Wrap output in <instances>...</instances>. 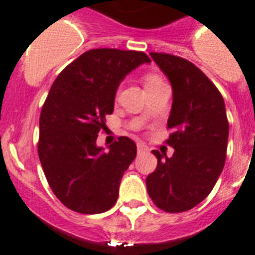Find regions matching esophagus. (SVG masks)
Here are the masks:
<instances>
[{
  "label": "esophagus",
  "instance_id": "1",
  "mask_svg": "<svg viewBox=\"0 0 255 255\" xmlns=\"http://www.w3.org/2000/svg\"><path fill=\"white\" fill-rule=\"evenodd\" d=\"M145 151H147V147H146L143 143H137V152L141 154V152H145Z\"/></svg>",
  "mask_w": 255,
  "mask_h": 255
}]
</instances>
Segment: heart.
Here are the masks:
<instances>
[{
  "instance_id": "1",
  "label": "heart",
  "mask_w": 255,
  "mask_h": 255,
  "mask_svg": "<svg viewBox=\"0 0 255 255\" xmlns=\"http://www.w3.org/2000/svg\"><path fill=\"white\" fill-rule=\"evenodd\" d=\"M160 82H163V79H161L160 77H158V75H155V74L146 75V78H145V88L146 87H151V86H155V85H158V83H160Z\"/></svg>"
}]
</instances>
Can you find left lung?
<instances>
[{
    "mask_svg": "<svg viewBox=\"0 0 255 255\" xmlns=\"http://www.w3.org/2000/svg\"><path fill=\"white\" fill-rule=\"evenodd\" d=\"M172 86L168 128L174 149L152 151L156 169L146 178V187L156 207L178 213L207 198L223 169L229 141V122L222 95L199 68L182 57L150 54Z\"/></svg>",
    "mask_w": 255,
    "mask_h": 255,
    "instance_id": "obj_1",
    "label": "left lung"
}]
</instances>
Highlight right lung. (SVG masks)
Wrapping results in <instances>:
<instances>
[{
  "label": "right lung",
  "instance_id": "1",
  "mask_svg": "<svg viewBox=\"0 0 255 255\" xmlns=\"http://www.w3.org/2000/svg\"><path fill=\"white\" fill-rule=\"evenodd\" d=\"M138 51L96 48L82 54L57 75L39 117L38 155L51 190L69 209L83 214L109 210L122 177L136 158L126 136L96 145L105 117L114 112L122 81L142 64Z\"/></svg>",
  "mask_w": 255,
  "mask_h": 255
}]
</instances>
